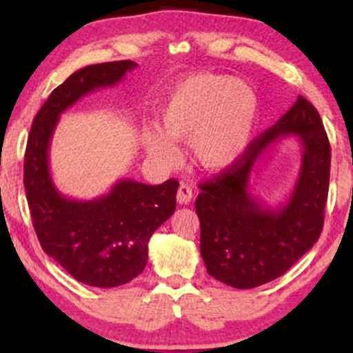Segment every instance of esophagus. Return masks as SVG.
Wrapping results in <instances>:
<instances>
[{
    "mask_svg": "<svg viewBox=\"0 0 353 353\" xmlns=\"http://www.w3.org/2000/svg\"><path fill=\"white\" fill-rule=\"evenodd\" d=\"M192 199V188L185 185V183H181L180 188H178V192H176V201L178 204H190Z\"/></svg>",
    "mask_w": 353,
    "mask_h": 353,
    "instance_id": "1",
    "label": "esophagus"
}]
</instances>
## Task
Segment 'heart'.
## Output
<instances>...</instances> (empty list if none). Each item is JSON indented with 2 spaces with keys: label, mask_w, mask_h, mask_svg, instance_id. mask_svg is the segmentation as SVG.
I'll return each instance as SVG.
<instances>
[{
  "label": "heart",
  "mask_w": 353,
  "mask_h": 353,
  "mask_svg": "<svg viewBox=\"0 0 353 353\" xmlns=\"http://www.w3.org/2000/svg\"><path fill=\"white\" fill-rule=\"evenodd\" d=\"M257 119L259 99L249 85L226 75L197 74L170 90L159 109V132H144L143 143L152 159L170 163L172 141H188L196 165L219 173L243 157Z\"/></svg>",
  "instance_id": "heart-1"
}]
</instances>
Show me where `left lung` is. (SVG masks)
<instances>
[{"instance_id": "obj_1", "label": "left lung", "mask_w": 353, "mask_h": 353, "mask_svg": "<svg viewBox=\"0 0 353 353\" xmlns=\"http://www.w3.org/2000/svg\"><path fill=\"white\" fill-rule=\"evenodd\" d=\"M288 136L303 144L301 170L287 204L272 210L250 194L248 181L254 163ZM330 167L331 148L320 114L299 96L234 165L199 186L196 214L207 273L236 289L262 286L286 273L320 238Z\"/></svg>"}]
</instances>
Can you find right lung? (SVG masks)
Segmentation results:
<instances>
[{"mask_svg":"<svg viewBox=\"0 0 353 353\" xmlns=\"http://www.w3.org/2000/svg\"><path fill=\"white\" fill-rule=\"evenodd\" d=\"M137 65L103 62L74 72L38 110L27 139L23 186L38 241L70 276L94 288L122 286L143 273L149 239L175 212L178 181L149 186L123 178L93 201L69 199L52 183L51 138L64 110L91 91L117 85Z\"/></svg>","mask_w":353,"mask_h":353,"instance_id":"1","label":"right lung"}]
</instances>
